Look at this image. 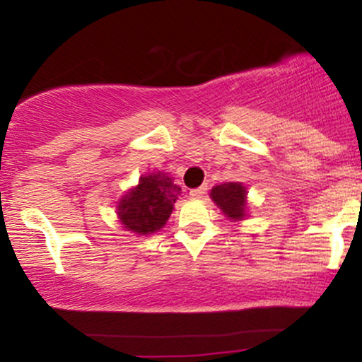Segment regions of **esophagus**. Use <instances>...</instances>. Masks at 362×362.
Returning a JSON list of instances; mask_svg holds the SVG:
<instances>
[{"label": "esophagus", "mask_w": 362, "mask_h": 362, "mask_svg": "<svg viewBox=\"0 0 362 362\" xmlns=\"http://www.w3.org/2000/svg\"><path fill=\"white\" fill-rule=\"evenodd\" d=\"M206 190H207V185H202V187H199V189H192V190H189V197H192V199H199V197H202V195L206 194Z\"/></svg>", "instance_id": "esophagus-1"}]
</instances>
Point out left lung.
I'll return each instance as SVG.
<instances>
[{"label": "left lung", "instance_id": "left-lung-1", "mask_svg": "<svg viewBox=\"0 0 362 362\" xmlns=\"http://www.w3.org/2000/svg\"><path fill=\"white\" fill-rule=\"evenodd\" d=\"M211 199L226 218L242 221L247 216V189L240 182H226L211 190Z\"/></svg>", "mask_w": 362, "mask_h": 362}]
</instances>
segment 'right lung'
Instances as JSON below:
<instances>
[{
    "mask_svg": "<svg viewBox=\"0 0 362 362\" xmlns=\"http://www.w3.org/2000/svg\"><path fill=\"white\" fill-rule=\"evenodd\" d=\"M180 187L163 172H153L139 178L117 202V216L124 228L136 235H151L168 221Z\"/></svg>",
    "mask_w": 362,
    "mask_h": 362,
    "instance_id": "obj_1",
    "label": "right lung"
}]
</instances>
